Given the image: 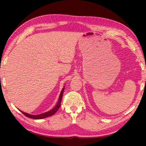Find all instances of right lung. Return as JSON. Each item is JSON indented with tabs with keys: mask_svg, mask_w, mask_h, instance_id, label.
Masks as SVG:
<instances>
[{
	"mask_svg": "<svg viewBox=\"0 0 146 146\" xmlns=\"http://www.w3.org/2000/svg\"><path fill=\"white\" fill-rule=\"evenodd\" d=\"M64 88H63L62 90L61 93H60V97H59V99L58 101L57 102V104L56 105V106L52 110L49 111L48 112H46L44 113H42V114H40V115H32L30 114H28V113H24L23 111H21L23 113V114L26 116V117H28V118H34V119H41V118H46V117H50L51 115H53L57 111V110L59 109L60 106V104H61V101H62V96H63V93H64Z\"/></svg>",
	"mask_w": 146,
	"mask_h": 146,
	"instance_id": "right-lung-1",
	"label": "right lung"
}]
</instances>
